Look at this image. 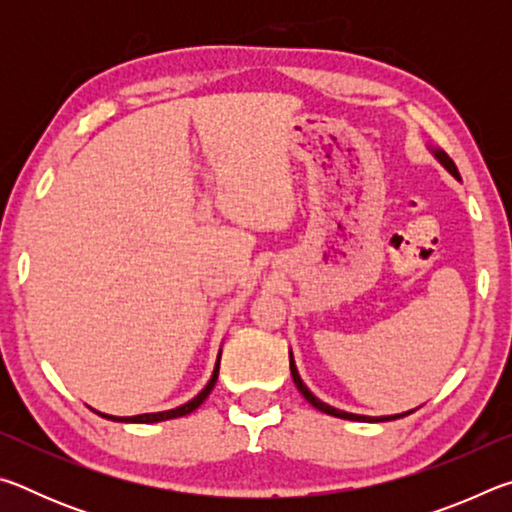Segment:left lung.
Instances as JSON below:
<instances>
[{"mask_svg":"<svg viewBox=\"0 0 512 512\" xmlns=\"http://www.w3.org/2000/svg\"><path fill=\"white\" fill-rule=\"evenodd\" d=\"M427 149H429V153L433 155V158H436V162L440 164V167H445L449 173H452V176L456 178V180H461V173H458V169H456V164H454V160L449 158V155L443 151V149H438V146H431V144H427ZM289 368H291V377H293V381H296V388L298 391L305 395V400L311 404V406H316L318 411H323V413H327V415H334V418H341V420H354V422H388V420H397V418H404V415H409V413H413L415 409H411V411H404V413H395V415H359V413H348V411H341V409H334V406H329V404H325L323 400H318V397L309 391V388L305 386V381L300 379V375H298V368H296V359H293V352L289 350Z\"/></svg>","mask_w":512,"mask_h":512,"instance_id":"8db88e82","label":"left lung"}]
</instances>
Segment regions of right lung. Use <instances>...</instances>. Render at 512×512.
Listing matches in <instances>:
<instances>
[{"mask_svg":"<svg viewBox=\"0 0 512 512\" xmlns=\"http://www.w3.org/2000/svg\"><path fill=\"white\" fill-rule=\"evenodd\" d=\"M219 363H221V350H219V357H216V363H214V370H212V377L210 381H207L205 388L201 393H198L196 397H192V400L176 406V409H169V411H158V413H140V415H108V413H101V411H94L97 415H101V418L106 420H112V422H137V424H151V422H162V420H173V418H183V415H189L192 411H196L198 406H201L207 395L212 393V388L216 384V377H219Z\"/></svg>","mask_w":512,"mask_h":512,"instance_id":"1","label":"right lung"}]
</instances>
